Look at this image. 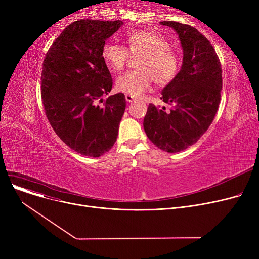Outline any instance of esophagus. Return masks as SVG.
Instances as JSON below:
<instances>
[{
  "instance_id": "1",
  "label": "esophagus",
  "mask_w": 259,
  "mask_h": 259,
  "mask_svg": "<svg viewBox=\"0 0 259 259\" xmlns=\"http://www.w3.org/2000/svg\"><path fill=\"white\" fill-rule=\"evenodd\" d=\"M125 99H126V101H127L128 103H132V102L134 101V98L131 97V95H129V94H126V95H125Z\"/></svg>"
}]
</instances>
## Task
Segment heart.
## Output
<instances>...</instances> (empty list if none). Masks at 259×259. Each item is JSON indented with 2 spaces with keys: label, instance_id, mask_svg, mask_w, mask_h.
<instances>
[{
  "label": "heart",
  "instance_id": "1",
  "mask_svg": "<svg viewBox=\"0 0 259 259\" xmlns=\"http://www.w3.org/2000/svg\"><path fill=\"white\" fill-rule=\"evenodd\" d=\"M128 47L115 42H106L102 47V58L113 72L124 69L129 61V52L142 56L139 71H129L117 77L115 87L118 91L139 98L150 90L153 80L165 85L176 76L180 70L178 54L170 50L168 40L150 30H137L127 34Z\"/></svg>",
  "mask_w": 259,
  "mask_h": 259
}]
</instances>
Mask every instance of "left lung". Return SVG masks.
<instances>
[{
	"mask_svg": "<svg viewBox=\"0 0 259 259\" xmlns=\"http://www.w3.org/2000/svg\"><path fill=\"white\" fill-rule=\"evenodd\" d=\"M178 33L183 48L180 72L162 89L166 107L149 104L144 118L148 139L169 153L185 150L205 133L219 109L223 88L222 66L211 43L194 27L166 21Z\"/></svg>",
	"mask_w": 259,
	"mask_h": 259,
	"instance_id": "obj_1",
	"label": "left lung"
}]
</instances>
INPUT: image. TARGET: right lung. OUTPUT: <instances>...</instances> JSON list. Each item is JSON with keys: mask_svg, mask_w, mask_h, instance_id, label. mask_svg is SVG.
Masks as SVG:
<instances>
[{"mask_svg": "<svg viewBox=\"0 0 259 259\" xmlns=\"http://www.w3.org/2000/svg\"><path fill=\"white\" fill-rule=\"evenodd\" d=\"M121 21L80 20L67 26L43 62L40 94L46 116L58 137L75 152L99 157L117 139L126 109L122 93L111 91L112 78L102 58L108 37Z\"/></svg>", "mask_w": 259, "mask_h": 259, "instance_id": "obj_1", "label": "right lung"}]
</instances>
